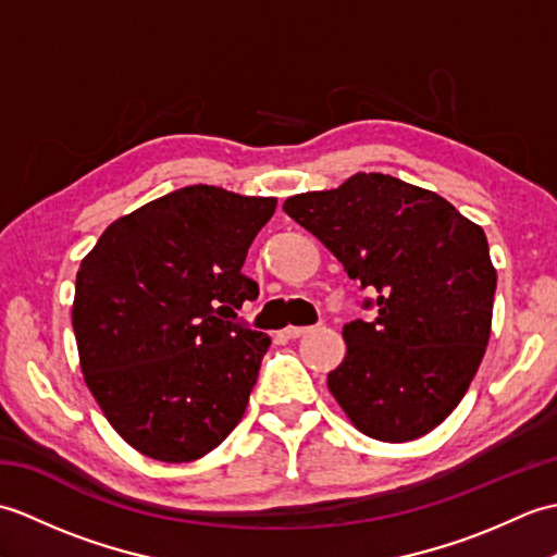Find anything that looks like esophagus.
Wrapping results in <instances>:
<instances>
[{"label": "esophagus", "mask_w": 557, "mask_h": 557, "mask_svg": "<svg viewBox=\"0 0 557 557\" xmlns=\"http://www.w3.org/2000/svg\"><path fill=\"white\" fill-rule=\"evenodd\" d=\"M306 333H311V327H297V325H287L285 330H282V335L285 337H301V335H306Z\"/></svg>", "instance_id": "1"}]
</instances>
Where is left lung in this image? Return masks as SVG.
Masks as SVG:
<instances>
[{
	"label": "left lung",
	"instance_id": "left-lung-1",
	"mask_svg": "<svg viewBox=\"0 0 557 557\" xmlns=\"http://www.w3.org/2000/svg\"><path fill=\"white\" fill-rule=\"evenodd\" d=\"M282 208L375 292L363 301L375 318L342 330L347 357L327 373L337 405L383 443L433 431L486 354L498 282L486 234L443 196L377 172Z\"/></svg>",
	"mask_w": 557,
	"mask_h": 557
}]
</instances>
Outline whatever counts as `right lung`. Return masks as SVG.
I'll use <instances>...</instances> for the list:
<instances>
[{
    "label": "right lung",
    "instance_id": "1",
    "mask_svg": "<svg viewBox=\"0 0 557 557\" xmlns=\"http://www.w3.org/2000/svg\"><path fill=\"white\" fill-rule=\"evenodd\" d=\"M277 200L196 184L114 220L81 260L71 323L83 381L150 459L194 461L242 421L270 337L230 321Z\"/></svg>",
    "mask_w": 557,
    "mask_h": 557
}]
</instances>
